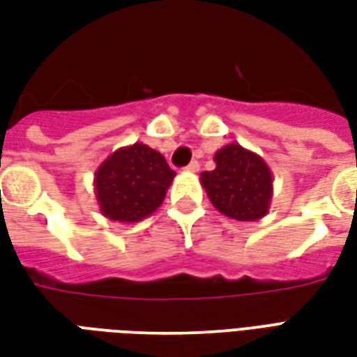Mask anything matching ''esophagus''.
Returning <instances> with one entry per match:
<instances>
[{
  "label": "esophagus",
  "instance_id": "obj_1",
  "mask_svg": "<svg viewBox=\"0 0 357 357\" xmlns=\"http://www.w3.org/2000/svg\"><path fill=\"white\" fill-rule=\"evenodd\" d=\"M199 168H201V164L197 162V160H193V162H189V166L185 168V172H191V174H195V172H199Z\"/></svg>",
  "mask_w": 357,
  "mask_h": 357
}]
</instances>
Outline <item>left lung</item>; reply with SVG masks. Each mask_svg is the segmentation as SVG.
Wrapping results in <instances>:
<instances>
[{
	"label": "left lung",
	"mask_w": 357,
	"mask_h": 357,
	"mask_svg": "<svg viewBox=\"0 0 357 357\" xmlns=\"http://www.w3.org/2000/svg\"><path fill=\"white\" fill-rule=\"evenodd\" d=\"M214 162V170L201 174V185L214 208L239 222L262 220L273 199V174L268 162L239 143L216 151Z\"/></svg>",
	"instance_id": "8db88e82"
}]
</instances>
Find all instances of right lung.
<instances>
[{
    "mask_svg": "<svg viewBox=\"0 0 357 357\" xmlns=\"http://www.w3.org/2000/svg\"><path fill=\"white\" fill-rule=\"evenodd\" d=\"M174 176L166 158L145 143L116 149L95 170L99 212L120 224L141 222L160 208Z\"/></svg>",
    "mask_w": 357,
    "mask_h": 357,
    "instance_id": "1",
    "label": "right lung"
}]
</instances>
